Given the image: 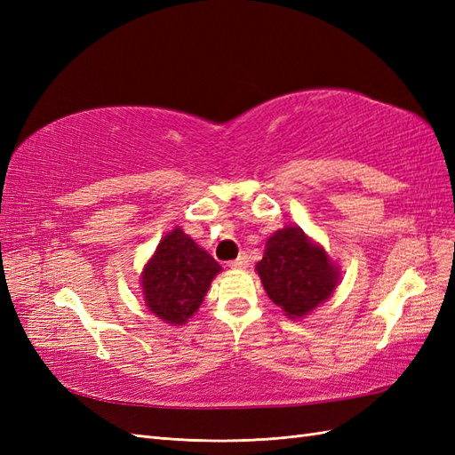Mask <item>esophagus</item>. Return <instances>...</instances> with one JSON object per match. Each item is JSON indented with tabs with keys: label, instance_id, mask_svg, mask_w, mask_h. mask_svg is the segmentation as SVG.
<instances>
[{
	"label": "esophagus",
	"instance_id": "esophagus-1",
	"mask_svg": "<svg viewBox=\"0 0 455 455\" xmlns=\"http://www.w3.org/2000/svg\"><path fill=\"white\" fill-rule=\"evenodd\" d=\"M246 266H249V256H246L244 252L239 254L235 259L229 261V267H233V269H244Z\"/></svg>",
	"mask_w": 455,
	"mask_h": 455
}]
</instances>
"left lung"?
Returning <instances> with one entry per match:
<instances>
[{
  "label": "left lung",
  "mask_w": 455,
  "mask_h": 455,
  "mask_svg": "<svg viewBox=\"0 0 455 455\" xmlns=\"http://www.w3.org/2000/svg\"><path fill=\"white\" fill-rule=\"evenodd\" d=\"M256 271L267 296L291 319L307 315L328 299L339 275L326 252L313 244L299 228L273 233Z\"/></svg>",
  "instance_id": "8db88e82"
}]
</instances>
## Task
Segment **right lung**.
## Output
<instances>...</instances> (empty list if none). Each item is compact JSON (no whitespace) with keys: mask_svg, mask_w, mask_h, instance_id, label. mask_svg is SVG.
<instances>
[{"mask_svg":"<svg viewBox=\"0 0 455 455\" xmlns=\"http://www.w3.org/2000/svg\"><path fill=\"white\" fill-rule=\"evenodd\" d=\"M218 261L176 228L156 249L142 275L144 299L151 313L171 324H184L203 304Z\"/></svg>","mask_w":455,"mask_h":455,"instance_id":"1","label":"right lung"}]
</instances>
